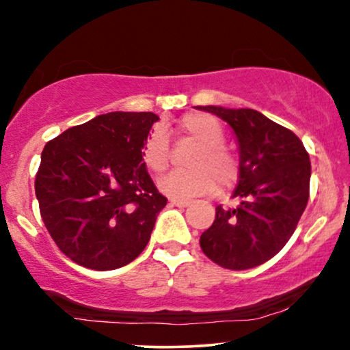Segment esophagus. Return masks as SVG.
Masks as SVG:
<instances>
[{
	"label": "esophagus",
	"mask_w": 350,
	"mask_h": 350,
	"mask_svg": "<svg viewBox=\"0 0 350 350\" xmlns=\"http://www.w3.org/2000/svg\"><path fill=\"white\" fill-rule=\"evenodd\" d=\"M190 203H192L190 200H171V205L179 206V208H185V206H189Z\"/></svg>",
	"instance_id": "esophagus-1"
}]
</instances>
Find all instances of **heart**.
Masks as SVG:
<instances>
[{"mask_svg":"<svg viewBox=\"0 0 350 350\" xmlns=\"http://www.w3.org/2000/svg\"><path fill=\"white\" fill-rule=\"evenodd\" d=\"M179 131L198 144L189 166L192 170L172 171L160 180L161 192L174 200L206 196L215 185L229 189L239 178L236 154L224 145V131L219 121L205 113H190L180 118ZM142 160L148 171L161 174L170 163V142L163 129L157 127L148 135L142 150Z\"/></svg>","mask_w":350,"mask_h":350,"instance_id":"obj_1","label":"heart"}]
</instances>
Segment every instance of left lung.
Here are the masks:
<instances>
[{"mask_svg":"<svg viewBox=\"0 0 350 350\" xmlns=\"http://www.w3.org/2000/svg\"><path fill=\"white\" fill-rule=\"evenodd\" d=\"M197 109L226 121L239 145V183L232 192L239 205L216 206L200 247L223 268H255L273 258L297 228L308 202L310 157L293 131L255 109Z\"/></svg>","mask_w":350,"mask_h":350,"instance_id":"8db88e82","label":"left lung"}]
</instances>
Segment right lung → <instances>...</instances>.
<instances>
[{
    "mask_svg": "<svg viewBox=\"0 0 350 350\" xmlns=\"http://www.w3.org/2000/svg\"><path fill=\"white\" fill-rule=\"evenodd\" d=\"M158 119L153 113L100 114L43 148L35 178L40 215L59 250L81 267L121 268L147 247L167 202L142 160Z\"/></svg>",
    "mask_w": 350,
    "mask_h": 350,
    "instance_id": "1",
    "label": "right lung"
}]
</instances>
